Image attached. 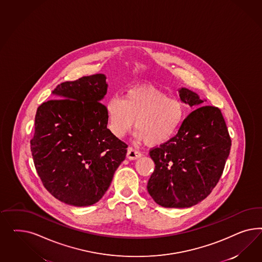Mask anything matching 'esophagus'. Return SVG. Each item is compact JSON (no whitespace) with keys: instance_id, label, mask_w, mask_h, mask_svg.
Returning <instances> with one entry per match:
<instances>
[{"instance_id":"1","label":"esophagus","mask_w":262,"mask_h":262,"mask_svg":"<svg viewBox=\"0 0 262 262\" xmlns=\"http://www.w3.org/2000/svg\"><path fill=\"white\" fill-rule=\"evenodd\" d=\"M142 157V154L137 150H135L134 148L129 147L127 149V158L130 160H134V159H140Z\"/></svg>"}]
</instances>
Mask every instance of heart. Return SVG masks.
Returning <instances> with one entry per match:
<instances>
[{
    "instance_id": "b5f03b06",
    "label": "heart",
    "mask_w": 262,
    "mask_h": 262,
    "mask_svg": "<svg viewBox=\"0 0 262 262\" xmlns=\"http://www.w3.org/2000/svg\"><path fill=\"white\" fill-rule=\"evenodd\" d=\"M184 106L158 88L143 84L127 90L123 98L112 97L105 103L107 127L123 137L134 127L135 136L150 146L170 140L184 119Z\"/></svg>"
}]
</instances>
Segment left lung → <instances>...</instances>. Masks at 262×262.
I'll return each instance as SVG.
<instances>
[{
  "label": "left lung",
  "mask_w": 262,
  "mask_h": 262,
  "mask_svg": "<svg viewBox=\"0 0 262 262\" xmlns=\"http://www.w3.org/2000/svg\"><path fill=\"white\" fill-rule=\"evenodd\" d=\"M179 95L190 106L206 101L187 88H180ZM230 146L227 125L218 107L205 105L192 111L174 137L150 151L156 164L147 185L151 198L164 207L197 205L219 182Z\"/></svg>",
  "instance_id": "left-lung-1"
}]
</instances>
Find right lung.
Wrapping results in <instances>:
<instances>
[{"label":"right lung","mask_w":262,"mask_h":262,"mask_svg":"<svg viewBox=\"0 0 262 262\" xmlns=\"http://www.w3.org/2000/svg\"><path fill=\"white\" fill-rule=\"evenodd\" d=\"M103 74L58 84L38 106L31 151L43 185L67 205L91 206L108 189L127 145L107 128Z\"/></svg>","instance_id":"add662e5"}]
</instances>
